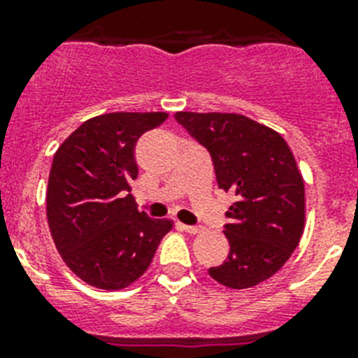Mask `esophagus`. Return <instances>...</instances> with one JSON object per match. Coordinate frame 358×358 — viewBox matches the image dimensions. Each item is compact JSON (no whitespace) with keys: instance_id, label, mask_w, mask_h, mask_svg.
<instances>
[{"instance_id":"34e87169","label":"esophagus","mask_w":358,"mask_h":358,"mask_svg":"<svg viewBox=\"0 0 358 358\" xmlns=\"http://www.w3.org/2000/svg\"><path fill=\"white\" fill-rule=\"evenodd\" d=\"M182 229L192 233V235H197V233H202V231H204V227H202L201 224H195V226H186V224H182Z\"/></svg>"}]
</instances>
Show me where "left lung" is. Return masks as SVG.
I'll return each mask as SVG.
<instances>
[{
    "instance_id": "8db88e82",
    "label": "left lung",
    "mask_w": 358,
    "mask_h": 358,
    "mask_svg": "<svg viewBox=\"0 0 358 358\" xmlns=\"http://www.w3.org/2000/svg\"><path fill=\"white\" fill-rule=\"evenodd\" d=\"M176 122L210 152L218 188L235 192L224 235L229 256L210 276L249 289L276 274L296 251L305 224V185L287 141L231 113H176Z\"/></svg>"
}]
</instances>
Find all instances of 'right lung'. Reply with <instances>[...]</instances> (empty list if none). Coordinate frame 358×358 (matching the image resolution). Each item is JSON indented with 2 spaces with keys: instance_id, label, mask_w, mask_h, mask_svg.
Returning a JSON list of instances; mask_svg holds the SVG:
<instances>
[{
  "instance_id": "right-lung-1",
  "label": "right lung",
  "mask_w": 358,
  "mask_h": 358,
  "mask_svg": "<svg viewBox=\"0 0 358 358\" xmlns=\"http://www.w3.org/2000/svg\"><path fill=\"white\" fill-rule=\"evenodd\" d=\"M166 113H109L84 122L55 152L46 192L50 233L73 273L90 285L125 289L145 273L170 229L140 213L131 195L134 145Z\"/></svg>"
}]
</instances>
